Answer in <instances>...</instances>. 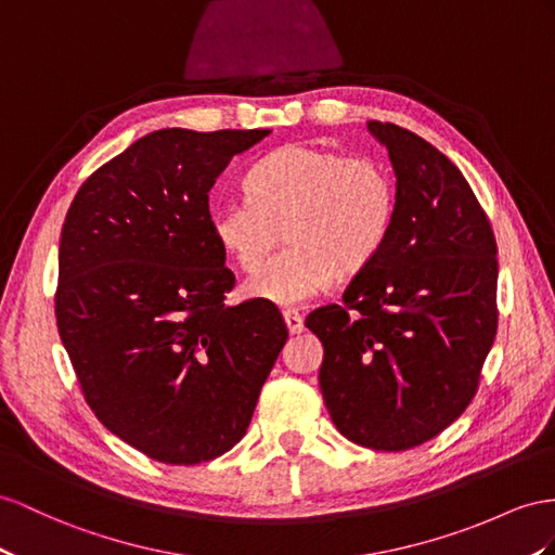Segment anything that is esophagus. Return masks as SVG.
<instances>
[{
    "label": "esophagus",
    "instance_id": "1",
    "mask_svg": "<svg viewBox=\"0 0 555 555\" xmlns=\"http://www.w3.org/2000/svg\"><path fill=\"white\" fill-rule=\"evenodd\" d=\"M283 321H286L291 335H297V333L305 331V319H302L300 314H297L295 309H286V311H283Z\"/></svg>",
    "mask_w": 555,
    "mask_h": 555
}]
</instances>
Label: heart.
<instances>
[{
  "label": "heart",
  "instance_id": "obj_1",
  "mask_svg": "<svg viewBox=\"0 0 555 555\" xmlns=\"http://www.w3.org/2000/svg\"><path fill=\"white\" fill-rule=\"evenodd\" d=\"M246 190L210 204L208 230L241 272H255L284 227L289 248L246 281V295L281 307L328 291L339 267L371 264L396 218V178L377 156L286 145L253 166Z\"/></svg>",
  "mask_w": 555,
  "mask_h": 555
}]
</instances>
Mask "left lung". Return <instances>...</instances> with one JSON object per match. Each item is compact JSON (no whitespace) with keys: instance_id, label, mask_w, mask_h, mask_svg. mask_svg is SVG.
<instances>
[{"instance_id":"left-lung-1","label":"left lung","mask_w":555,"mask_h":555,"mask_svg":"<svg viewBox=\"0 0 555 555\" xmlns=\"http://www.w3.org/2000/svg\"><path fill=\"white\" fill-rule=\"evenodd\" d=\"M389 150L396 218L343 305L305 325L323 345L319 385L351 443L399 452L457 420L496 333V244L462 170L431 142L367 121Z\"/></svg>"}]
</instances>
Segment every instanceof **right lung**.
I'll return each mask as SVG.
<instances>
[{"instance_id":"obj_1","label":"right lung","mask_w":555,"mask_h":555,"mask_svg":"<svg viewBox=\"0 0 555 555\" xmlns=\"http://www.w3.org/2000/svg\"><path fill=\"white\" fill-rule=\"evenodd\" d=\"M269 133L154 131L98 168L65 216L61 339L95 417L156 462L232 450L288 339L272 302L224 305L234 274L208 230L216 178Z\"/></svg>"}]
</instances>
